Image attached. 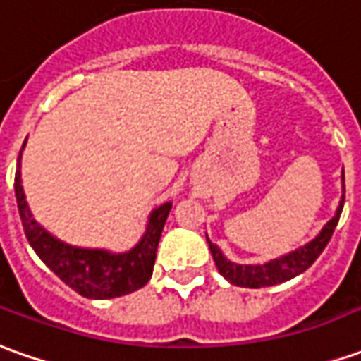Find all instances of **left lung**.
Instances as JSON below:
<instances>
[{
  "instance_id": "8db88e82",
  "label": "left lung",
  "mask_w": 361,
  "mask_h": 361,
  "mask_svg": "<svg viewBox=\"0 0 361 361\" xmlns=\"http://www.w3.org/2000/svg\"><path fill=\"white\" fill-rule=\"evenodd\" d=\"M344 170H342V197H340V203H338V209H336V215L326 223L322 227V231L316 235L312 241H308L302 247L294 249V251L286 252V255H281L276 259H271L269 263L263 264H239L229 261L225 255L221 252V249L215 245V243L209 241L207 237V243H209V251H212L213 261H215V267L217 271L235 286H245V288H261V286H273V284H281L290 281L294 276L302 274L310 264L314 263L316 259L320 257V252L324 251L328 241L332 239V233H334L336 225L340 221V215H342V209H344Z\"/></svg>"
}]
</instances>
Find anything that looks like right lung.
Returning a JSON list of instances; mask_svg holds the SVG:
<instances>
[{"instance_id": "1", "label": "right lung", "mask_w": 361, "mask_h": 361, "mask_svg": "<svg viewBox=\"0 0 361 361\" xmlns=\"http://www.w3.org/2000/svg\"><path fill=\"white\" fill-rule=\"evenodd\" d=\"M16 197L29 245L39 255V259L80 296L92 300L116 298L138 290L149 281L156 263L158 243L170 215V201L161 203L160 207L149 213L146 231L130 251L112 252L106 249H82L68 245L35 221L21 185V152L17 158Z\"/></svg>"}]
</instances>
